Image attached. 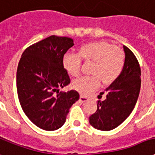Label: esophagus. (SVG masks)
Returning <instances> with one entry per match:
<instances>
[{
    "instance_id": "34e87169",
    "label": "esophagus",
    "mask_w": 155,
    "mask_h": 155,
    "mask_svg": "<svg viewBox=\"0 0 155 155\" xmlns=\"http://www.w3.org/2000/svg\"><path fill=\"white\" fill-rule=\"evenodd\" d=\"M80 100L81 102H86L87 100H89V98H87L86 96H84V95H81V97H80Z\"/></svg>"
}]
</instances>
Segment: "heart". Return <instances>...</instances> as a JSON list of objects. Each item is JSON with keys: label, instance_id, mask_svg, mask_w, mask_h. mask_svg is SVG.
Wrapping results in <instances>:
<instances>
[{"label": "heart", "instance_id": "1", "mask_svg": "<svg viewBox=\"0 0 155 155\" xmlns=\"http://www.w3.org/2000/svg\"><path fill=\"white\" fill-rule=\"evenodd\" d=\"M82 61L93 62L92 75L79 78L73 81L72 87L82 94L89 95L104 84H111L121 75L125 66V54L122 50L106 41L88 43L79 49L78 54L66 53L62 65L71 76L76 77L81 72Z\"/></svg>", "mask_w": 155, "mask_h": 155}]
</instances>
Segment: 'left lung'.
Instances as JSON below:
<instances>
[{
	"mask_svg": "<svg viewBox=\"0 0 155 155\" xmlns=\"http://www.w3.org/2000/svg\"><path fill=\"white\" fill-rule=\"evenodd\" d=\"M126 59L121 75L106 89V98L98 101L89 123L99 130H111L121 125L135 107L140 89V67L132 51L123 46Z\"/></svg>",
	"mask_w": 155,
	"mask_h": 155,
	"instance_id": "obj_1",
	"label": "left lung"
}]
</instances>
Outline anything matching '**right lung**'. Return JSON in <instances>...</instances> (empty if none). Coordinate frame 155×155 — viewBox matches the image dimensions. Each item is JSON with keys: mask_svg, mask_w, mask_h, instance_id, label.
<instances>
[{"mask_svg": "<svg viewBox=\"0 0 155 155\" xmlns=\"http://www.w3.org/2000/svg\"><path fill=\"white\" fill-rule=\"evenodd\" d=\"M74 45L67 37L51 35L25 49L16 74L17 94L24 113L45 130L59 129L69 110L80 98L75 90L60 92L71 82L62 58Z\"/></svg>", "mask_w": 155, "mask_h": 155, "instance_id": "right-lung-1", "label": "right lung"}]
</instances>
